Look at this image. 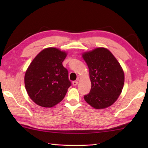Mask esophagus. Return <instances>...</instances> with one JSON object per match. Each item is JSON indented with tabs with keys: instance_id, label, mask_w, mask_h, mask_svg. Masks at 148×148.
<instances>
[{
	"instance_id": "obj_1",
	"label": "esophagus",
	"mask_w": 148,
	"mask_h": 148,
	"mask_svg": "<svg viewBox=\"0 0 148 148\" xmlns=\"http://www.w3.org/2000/svg\"><path fill=\"white\" fill-rule=\"evenodd\" d=\"M77 84H78V82L77 81H73V82H72V84H73L74 86L77 85Z\"/></svg>"
}]
</instances>
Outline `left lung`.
<instances>
[{
	"label": "left lung",
	"mask_w": 148,
	"mask_h": 148,
	"mask_svg": "<svg viewBox=\"0 0 148 148\" xmlns=\"http://www.w3.org/2000/svg\"><path fill=\"white\" fill-rule=\"evenodd\" d=\"M83 58L88 67L92 83L84 100L95 109L108 108L118 99L124 85V72L120 64L104 48L84 53Z\"/></svg>",
	"instance_id": "1"
}]
</instances>
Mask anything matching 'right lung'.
Segmentation results:
<instances>
[{"instance_id": "1", "label": "right lung", "mask_w": 148, "mask_h": 148, "mask_svg": "<svg viewBox=\"0 0 148 148\" xmlns=\"http://www.w3.org/2000/svg\"><path fill=\"white\" fill-rule=\"evenodd\" d=\"M66 56L65 51L48 48L31 62L25 75V85L36 104L52 108L64 99L71 85L67 69L62 65Z\"/></svg>"}]
</instances>
